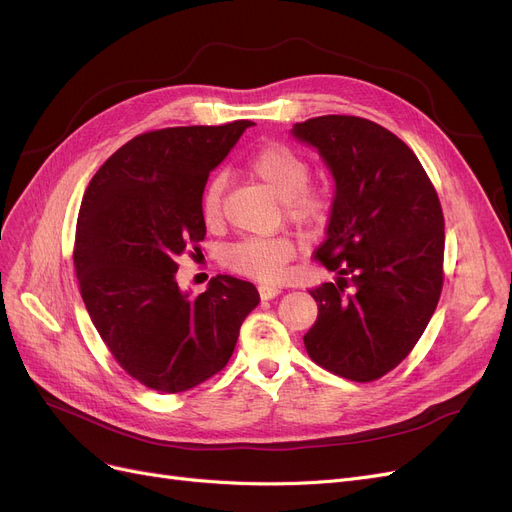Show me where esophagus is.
<instances>
[{
    "label": "esophagus",
    "mask_w": 512,
    "mask_h": 512,
    "mask_svg": "<svg viewBox=\"0 0 512 512\" xmlns=\"http://www.w3.org/2000/svg\"><path fill=\"white\" fill-rule=\"evenodd\" d=\"M282 292V288L280 286H272V284H259V294H261V299H274V297H278V294Z\"/></svg>",
    "instance_id": "obj_1"
}]
</instances>
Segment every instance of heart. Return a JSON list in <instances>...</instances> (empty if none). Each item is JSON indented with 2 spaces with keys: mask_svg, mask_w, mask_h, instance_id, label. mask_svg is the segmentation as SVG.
Segmentation results:
<instances>
[{
  "mask_svg": "<svg viewBox=\"0 0 512 512\" xmlns=\"http://www.w3.org/2000/svg\"><path fill=\"white\" fill-rule=\"evenodd\" d=\"M253 178L263 182L284 201V215L290 224L311 234L324 228L332 215V195L326 188L311 186L309 161L282 143L259 147L247 161ZM226 191L224 174H213L201 191L199 211L207 226L220 224ZM297 255V242L290 236L242 238L226 251L224 263L232 272L259 282H280L286 265Z\"/></svg>",
  "mask_w": 512,
  "mask_h": 512,
  "instance_id": "heart-1",
  "label": "heart"
}]
</instances>
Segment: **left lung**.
I'll return each mask as SVG.
<instances>
[{
  "mask_svg": "<svg viewBox=\"0 0 512 512\" xmlns=\"http://www.w3.org/2000/svg\"><path fill=\"white\" fill-rule=\"evenodd\" d=\"M334 180L328 236L313 259L338 274L315 286L309 357L353 382L398 367L425 332L444 284V213L417 155L394 132L359 116L294 124Z\"/></svg>",
  "mask_w": 512,
  "mask_h": 512,
  "instance_id": "left-lung-1",
  "label": "left lung"
}]
</instances>
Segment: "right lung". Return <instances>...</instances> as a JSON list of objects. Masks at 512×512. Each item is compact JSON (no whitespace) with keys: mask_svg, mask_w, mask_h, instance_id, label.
<instances>
[{"mask_svg":"<svg viewBox=\"0 0 512 512\" xmlns=\"http://www.w3.org/2000/svg\"><path fill=\"white\" fill-rule=\"evenodd\" d=\"M253 122L174 126L122 145L80 203L74 272L107 351L149 390L178 394L220 373L245 317L251 282L215 276L199 297L178 288V255L201 249L199 211L209 172Z\"/></svg>","mask_w":512,"mask_h":512,"instance_id":"1","label":"right lung"}]
</instances>
